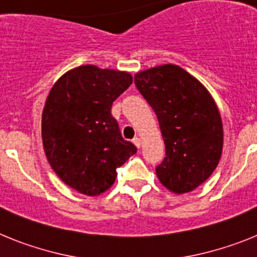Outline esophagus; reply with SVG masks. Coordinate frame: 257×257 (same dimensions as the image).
Masks as SVG:
<instances>
[{
  "label": "esophagus",
  "mask_w": 257,
  "mask_h": 257,
  "mask_svg": "<svg viewBox=\"0 0 257 257\" xmlns=\"http://www.w3.org/2000/svg\"><path fill=\"white\" fill-rule=\"evenodd\" d=\"M133 143L136 145V147H138V148H140V147H142V140H140V138H138V136H136V138H134Z\"/></svg>",
  "instance_id": "esophagus-1"
}]
</instances>
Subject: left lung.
I'll return each instance as SVG.
<instances>
[{
  "mask_svg": "<svg viewBox=\"0 0 257 257\" xmlns=\"http://www.w3.org/2000/svg\"><path fill=\"white\" fill-rule=\"evenodd\" d=\"M135 85L156 113L166 145L157 176L170 192H192L216 169L222 122L207 88L179 65L163 64L135 74Z\"/></svg>",
  "mask_w": 257,
  "mask_h": 257,
  "instance_id": "8db88e82",
  "label": "left lung"
}]
</instances>
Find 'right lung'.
Listing matches in <instances>:
<instances>
[{
  "instance_id": "1",
  "label": "right lung",
  "mask_w": 257,
  "mask_h": 257,
  "mask_svg": "<svg viewBox=\"0 0 257 257\" xmlns=\"http://www.w3.org/2000/svg\"><path fill=\"white\" fill-rule=\"evenodd\" d=\"M131 83L127 72L81 65L50 90L42 112L45 154L72 189L99 196L114 184L115 170L136 153L110 113L113 101Z\"/></svg>"
}]
</instances>
